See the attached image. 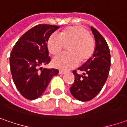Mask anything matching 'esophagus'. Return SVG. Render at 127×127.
I'll return each mask as SVG.
<instances>
[{
  "label": "esophagus",
  "instance_id": "obj_1",
  "mask_svg": "<svg viewBox=\"0 0 127 127\" xmlns=\"http://www.w3.org/2000/svg\"><path fill=\"white\" fill-rule=\"evenodd\" d=\"M64 73H65V72L63 71V70H60L59 71V74H64Z\"/></svg>",
  "mask_w": 127,
  "mask_h": 127
}]
</instances>
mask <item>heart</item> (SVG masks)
<instances>
[{
	"mask_svg": "<svg viewBox=\"0 0 127 127\" xmlns=\"http://www.w3.org/2000/svg\"><path fill=\"white\" fill-rule=\"evenodd\" d=\"M67 54L55 57L52 63L55 67L67 70L84 63L91 58L95 50V41L87 29L81 26H73L63 30L60 36L52 34L48 42V50L51 55L60 53L64 46H68Z\"/></svg>",
	"mask_w": 127,
	"mask_h": 127,
	"instance_id": "1",
	"label": "heart"
}]
</instances>
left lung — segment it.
<instances>
[{
  "mask_svg": "<svg viewBox=\"0 0 127 127\" xmlns=\"http://www.w3.org/2000/svg\"><path fill=\"white\" fill-rule=\"evenodd\" d=\"M95 48L92 57L78 68L83 74L73 71L74 81L70 87L72 95L80 101H89L103 89L110 68V53L107 42L95 29L91 27Z\"/></svg>",
  "mask_w": 127,
  "mask_h": 127,
  "instance_id": "obj_1",
  "label": "left lung"
}]
</instances>
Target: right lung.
Wrapping results in <instances>:
<instances>
[{
	"instance_id": "1",
	"label": "right lung",
	"mask_w": 127,
	"mask_h": 127,
	"mask_svg": "<svg viewBox=\"0 0 127 127\" xmlns=\"http://www.w3.org/2000/svg\"><path fill=\"white\" fill-rule=\"evenodd\" d=\"M59 28L56 25H36L24 33L12 50L10 66L12 79L25 98H39L52 78L58 74L57 69L39 67L50 61L47 42Z\"/></svg>"
}]
</instances>
